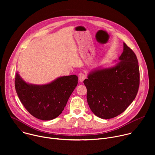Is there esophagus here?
<instances>
[{
    "mask_svg": "<svg viewBox=\"0 0 155 155\" xmlns=\"http://www.w3.org/2000/svg\"><path fill=\"white\" fill-rule=\"evenodd\" d=\"M86 78V75L83 73H80L78 74V79L80 82H83L84 80Z\"/></svg>",
    "mask_w": 155,
    "mask_h": 155,
    "instance_id": "34e87169",
    "label": "esophagus"
}]
</instances>
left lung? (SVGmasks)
I'll return each instance as SVG.
<instances>
[{"mask_svg": "<svg viewBox=\"0 0 155 155\" xmlns=\"http://www.w3.org/2000/svg\"><path fill=\"white\" fill-rule=\"evenodd\" d=\"M119 62L112 68L95 70L83 81L91 111L102 119L120 115L136 97L140 84L137 56L125 43Z\"/></svg>", "mask_w": 155, "mask_h": 155, "instance_id": "8db88e82", "label": "left lung"}]
</instances>
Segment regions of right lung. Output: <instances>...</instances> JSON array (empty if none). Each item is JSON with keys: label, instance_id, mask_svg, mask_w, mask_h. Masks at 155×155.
Here are the masks:
<instances>
[{"label": "right lung", "instance_id": "1", "mask_svg": "<svg viewBox=\"0 0 155 155\" xmlns=\"http://www.w3.org/2000/svg\"><path fill=\"white\" fill-rule=\"evenodd\" d=\"M77 83L75 75L61 77L43 85L28 84L18 73L15 78L16 91L22 104L31 115L44 121L54 119L62 112Z\"/></svg>", "mask_w": 155, "mask_h": 155}]
</instances>
